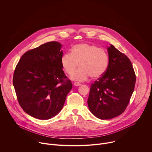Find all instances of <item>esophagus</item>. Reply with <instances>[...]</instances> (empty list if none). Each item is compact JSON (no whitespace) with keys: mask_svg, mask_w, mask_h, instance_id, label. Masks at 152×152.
I'll return each instance as SVG.
<instances>
[{"mask_svg":"<svg viewBox=\"0 0 152 152\" xmlns=\"http://www.w3.org/2000/svg\"><path fill=\"white\" fill-rule=\"evenodd\" d=\"M73 85H74V86H80L81 84H80V83H78V82H75V83H73Z\"/></svg>","mask_w":152,"mask_h":152,"instance_id":"34e87169","label":"esophagus"}]
</instances>
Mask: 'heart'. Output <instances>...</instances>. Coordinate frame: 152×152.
<instances>
[{"mask_svg": "<svg viewBox=\"0 0 152 152\" xmlns=\"http://www.w3.org/2000/svg\"><path fill=\"white\" fill-rule=\"evenodd\" d=\"M80 68L72 76L77 81H83L90 76L93 79L101 77L106 71L109 65V56L106 51L95 45L82 42L75 45L72 52L62 55L61 63L66 73L72 75L78 66Z\"/></svg>", "mask_w": 152, "mask_h": 152, "instance_id": "1", "label": "heart"}]
</instances>
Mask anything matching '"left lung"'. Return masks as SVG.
I'll return each instance as SVG.
<instances>
[{
    "label": "left lung",
    "mask_w": 152,
    "mask_h": 152,
    "mask_svg": "<svg viewBox=\"0 0 152 152\" xmlns=\"http://www.w3.org/2000/svg\"><path fill=\"white\" fill-rule=\"evenodd\" d=\"M107 49L108 67L91 85L87 101L92 114L102 120L114 118L124 111L136 82L132 64L127 56L112 45Z\"/></svg>",
    "instance_id": "left-lung-1"
}]
</instances>
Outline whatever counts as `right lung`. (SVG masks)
<instances>
[{
	"instance_id": "1",
	"label": "right lung",
	"mask_w": 152,
	"mask_h": 152,
	"mask_svg": "<svg viewBox=\"0 0 152 152\" xmlns=\"http://www.w3.org/2000/svg\"><path fill=\"white\" fill-rule=\"evenodd\" d=\"M62 45L50 41L25 53L13 76L18 102L29 115L48 120L62 110L72 83L61 63Z\"/></svg>"
}]
</instances>
